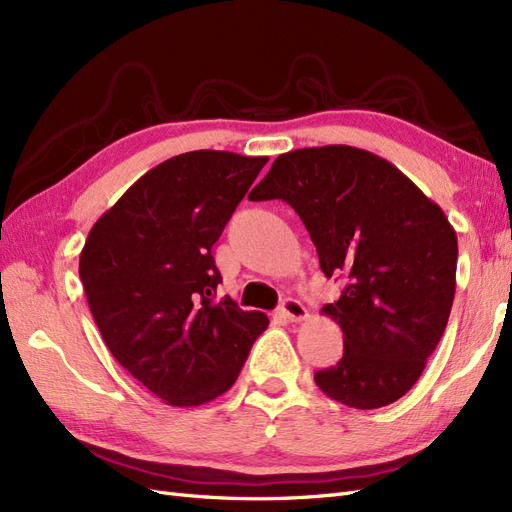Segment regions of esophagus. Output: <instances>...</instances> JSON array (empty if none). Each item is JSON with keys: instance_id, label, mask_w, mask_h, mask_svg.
<instances>
[{"instance_id": "1", "label": "esophagus", "mask_w": 512, "mask_h": 512, "mask_svg": "<svg viewBox=\"0 0 512 512\" xmlns=\"http://www.w3.org/2000/svg\"><path fill=\"white\" fill-rule=\"evenodd\" d=\"M280 314L290 322H301L307 318V309L297 299H284L280 305Z\"/></svg>"}]
</instances>
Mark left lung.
<instances>
[{
    "label": "left lung",
    "instance_id": "1",
    "mask_svg": "<svg viewBox=\"0 0 512 512\" xmlns=\"http://www.w3.org/2000/svg\"><path fill=\"white\" fill-rule=\"evenodd\" d=\"M299 213L322 273L346 275L322 307L344 333V356L314 374L339 404L374 410L421 378L455 299L457 235L444 211L397 166L348 145L282 153L247 196Z\"/></svg>",
    "mask_w": 512,
    "mask_h": 512
}]
</instances>
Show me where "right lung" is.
Instances as JSON below:
<instances>
[{
	"instance_id": "obj_1",
	"label": "right lung",
	"mask_w": 512,
	"mask_h": 512,
	"mask_svg": "<svg viewBox=\"0 0 512 512\" xmlns=\"http://www.w3.org/2000/svg\"><path fill=\"white\" fill-rule=\"evenodd\" d=\"M269 158L200 149L151 168L91 226L85 297L115 359L168 406L213 401L235 384L262 312L230 297L211 254Z\"/></svg>"
}]
</instances>
